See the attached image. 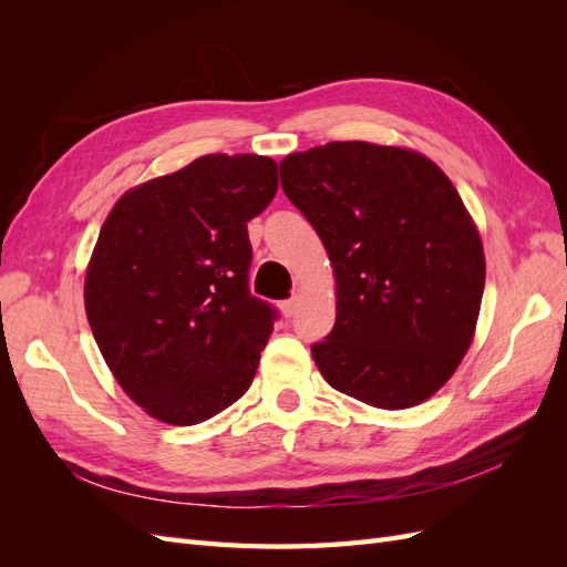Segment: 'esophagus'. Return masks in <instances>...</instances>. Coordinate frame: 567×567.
<instances>
[{"mask_svg":"<svg viewBox=\"0 0 567 567\" xmlns=\"http://www.w3.org/2000/svg\"><path fill=\"white\" fill-rule=\"evenodd\" d=\"M296 307H298V298H288L281 302V312L284 317H293L296 315Z\"/></svg>","mask_w":567,"mask_h":567,"instance_id":"34e87169","label":"esophagus"}]
</instances>
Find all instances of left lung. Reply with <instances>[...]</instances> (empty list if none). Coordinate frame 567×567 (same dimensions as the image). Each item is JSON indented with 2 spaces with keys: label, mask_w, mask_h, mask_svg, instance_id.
<instances>
[{
  "label": "left lung",
  "mask_w": 567,
  "mask_h": 567,
  "mask_svg": "<svg viewBox=\"0 0 567 567\" xmlns=\"http://www.w3.org/2000/svg\"><path fill=\"white\" fill-rule=\"evenodd\" d=\"M281 186L336 274V326L312 346L326 383L379 409L425 402L468 352L485 290L454 184L416 151L331 142L286 156Z\"/></svg>",
  "instance_id": "left-lung-1"
}]
</instances>
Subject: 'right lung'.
Masks as SVG:
<instances>
[{
  "instance_id": "right-lung-1",
  "label": "right lung",
  "mask_w": 567,
  "mask_h": 567,
  "mask_svg": "<svg viewBox=\"0 0 567 567\" xmlns=\"http://www.w3.org/2000/svg\"><path fill=\"white\" fill-rule=\"evenodd\" d=\"M279 188L255 153H210L134 186L101 227L84 310L109 369L146 414L196 425L250 388L277 310L250 296L248 221Z\"/></svg>"
}]
</instances>
